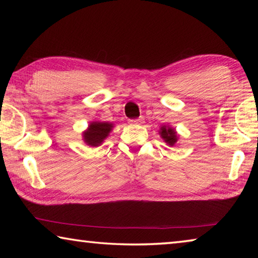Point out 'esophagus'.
I'll list each match as a JSON object with an SVG mask.
<instances>
[{"mask_svg": "<svg viewBox=\"0 0 258 258\" xmlns=\"http://www.w3.org/2000/svg\"><path fill=\"white\" fill-rule=\"evenodd\" d=\"M131 124H143L145 123V119H143V117H140L138 119H132L130 120Z\"/></svg>", "mask_w": 258, "mask_h": 258, "instance_id": "34e87169", "label": "esophagus"}]
</instances>
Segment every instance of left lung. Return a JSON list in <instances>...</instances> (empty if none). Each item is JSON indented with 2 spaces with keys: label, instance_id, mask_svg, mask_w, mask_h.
<instances>
[{
  "label": "left lung",
  "instance_id": "obj_1",
  "mask_svg": "<svg viewBox=\"0 0 258 258\" xmlns=\"http://www.w3.org/2000/svg\"><path fill=\"white\" fill-rule=\"evenodd\" d=\"M161 132L160 135L161 138L165 140V142H167L169 146L175 145V142L177 141V137H176V132L173 128H166V127H161Z\"/></svg>",
  "mask_w": 258,
  "mask_h": 258
}]
</instances>
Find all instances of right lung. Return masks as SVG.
<instances>
[{
    "label": "right lung",
    "mask_w": 258,
    "mask_h": 258,
    "mask_svg": "<svg viewBox=\"0 0 258 258\" xmlns=\"http://www.w3.org/2000/svg\"><path fill=\"white\" fill-rule=\"evenodd\" d=\"M112 128V124L100 123V121H93L89 126V130L84 132V141L89 146L97 147L101 143L104 139L108 137V133Z\"/></svg>",
    "instance_id": "add662e5"
}]
</instances>
